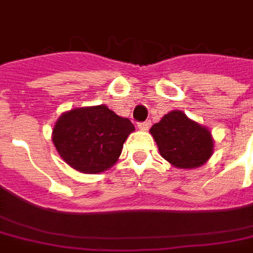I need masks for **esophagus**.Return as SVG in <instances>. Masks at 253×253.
<instances>
[{
	"mask_svg": "<svg viewBox=\"0 0 253 253\" xmlns=\"http://www.w3.org/2000/svg\"><path fill=\"white\" fill-rule=\"evenodd\" d=\"M150 126H152L150 121L142 122V123H138V128H139L141 131H146V130H149V128H150Z\"/></svg>",
	"mask_w": 253,
	"mask_h": 253,
	"instance_id": "esophagus-1",
	"label": "esophagus"
}]
</instances>
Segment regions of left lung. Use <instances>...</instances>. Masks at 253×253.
Here are the masks:
<instances>
[{
	"instance_id": "1",
	"label": "left lung",
	"mask_w": 253,
	"mask_h": 253,
	"mask_svg": "<svg viewBox=\"0 0 253 253\" xmlns=\"http://www.w3.org/2000/svg\"><path fill=\"white\" fill-rule=\"evenodd\" d=\"M150 134L161 157L179 169H195L210 160L214 152L211 131L192 121L180 110L168 112L154 123Z\"/></svg>"
}]
</instances>
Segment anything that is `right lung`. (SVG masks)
I'll list each match as a JSON object with an SVG mask.
<instances>
[{"instance_id": "1", "label": "right lung", "mask_w": 253, "mask_h": 253, "mask_svg": "<svg viewBox=\"0 0 253 253\" xmlns=\"http://www.w3.org/2000/svg\"><path fill=\"white\" fill-rule=\"evenodd\" d=\"M135 127L107 105L80 107L63 112L52 128V143L73 169L94 175L116 164Z\"/></svg>"}]
</instances>
